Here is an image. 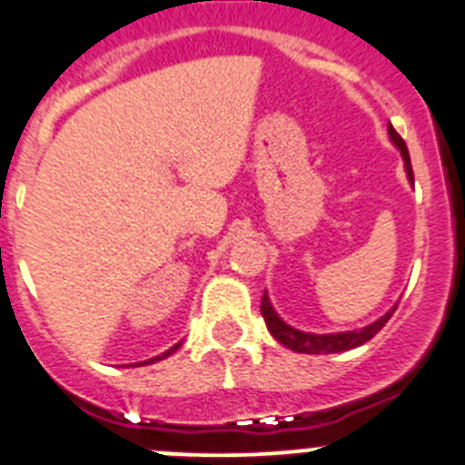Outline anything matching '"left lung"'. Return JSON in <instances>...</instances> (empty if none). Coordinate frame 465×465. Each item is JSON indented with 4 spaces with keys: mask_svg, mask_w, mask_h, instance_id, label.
I'll use <instances>...</instances> for the list:
<instances>
[{
    "mask_svg": "<svg viewBox=\"0 0 465 465\" xmlns=\"http://www.w3.org/2000/svg\"><path fill=\"white\" fill-rule=\"evenodd\" d=\"M389 137H391L393 146L401 151L410 183H414L408 146H405L402 137L396 133V130H393L391 125H389ZM261 312H262V319H265V323H268V331L272 332V338L277 340V342H282L283 347L293 349V351H298V354H340V351H349V349L361 347V344H365L368 340L375 338L377 332L384 328V323L391 319V314L396 312V307H391V310L386 312L384 316H380L377 322H372L371 326L361 328V331L326 332V335H316V332H305V331H298V328L289 326V323L283 322L282 316L274 312L272 302H270V298H268V291L262 293Z\"/></svg>",
    "mask_w": 465,
    "mask_h": 465,
    "instance_id": "1",
    "label": "left lung"
}]
</instances>
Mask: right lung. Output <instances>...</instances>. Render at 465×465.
Instances as JSON below:
<instances>
[{
    "instance_id": "add662e5",
    "label": "right lung",
    "mask_w": 465,
    "mask_h": 465,
    "mask_svg": "<svg viewBox=\"0 0 465 465\" xmlns=\"http://www.w3.org/2000/svg\"><path fill=\"white\" fill-rule=\"evenodd\" d=\"M179 347H182V342H179V344H174V347H170V349H167V351H163V354H160V356H155V359L142 361V363H137V365H149V363H155V361H163V359H167V356H170V354H174V351H176V349H179Z\"/></svg>"
}]
</instances>
